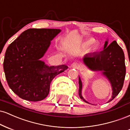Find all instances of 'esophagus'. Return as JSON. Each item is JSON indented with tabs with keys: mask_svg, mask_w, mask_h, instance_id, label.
I'll list each match as a JSON object with an SVG mask.
<instances>
[{
	"mask_svg": "<svg viewBox=\"0 0 130 130\" xmlns=\"http://www.w3.org/2000/svg\"><path fill=\"white\" fill-rule=\"evenodd\" d=\"M72 66L74 68H78V64L77 62H74V63H72Z\"/></svg>",
	"mask_w": 130,
	"mask_h": 130,
	"instance_id": "1",
	"label": "esophagus"
}]
</instances>
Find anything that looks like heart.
Returning <instances> with one entry per match:
<instances>
[{
    "label": "heart",
    "mask_w": 130,
    "mask_h": 130,
    "mask_svg": "<svg viewBox=\"0 0 130 130\" xmlns=\"http://www.w3.org/2000/svg\"><path fill=\"white\" fill-rule=\"evenodd\" d=\"M93 42H94V41H93V39H88V40H87L86 42H85V45H90L91 44H92L93 43ZM94 48H96V45H94Z\"/></svg>",
    "instance_id": "heart-1"
}]
</instances>
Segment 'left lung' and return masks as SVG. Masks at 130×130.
<instances>
[{
    "label": "left lung",
    "instance_id": "left-lung-1",
    "mask_svg": "<svg viewBox=\"0 0 130 130\" xmlns=\"http://www.w3.org/2000/svg\"><path fill=\"white\" fill-rule=\"evenodd\" d=\"M83 61L90 70L101 72L102 75L108 79L112 91L111 98L108 102L112 101L121 91L126 74L125 55L121 47L116 41L108 45L107 40L102 51L85 55ZM78 83L79 97L85 102L89 103L82 96V82L80 77Z\"/></svg>",
    "mask_w": 130,
    "mask_h": 130
}]
</instances>
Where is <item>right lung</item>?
Returning a JSON list of instances; mask_svg holds the SVG:
<instances>
[{"instance_id":"add662e5","label":"right lung","mask_w":130,"mask_h":130,"mask_svg":"<svg viewBox=\"0 0 130 130\" xmlns=\"http://www.w3.org/2000/svg\"><path fill=\"white\" fill-rule=\"evenodd\" d=\"M61 30L30 28L22 32L6 50L4 70L8 85L20 98L31 102L48 95L52 81L68 68L65 64L48 66L41 60L50 41Z\"/></svg>"}]
</instances>
